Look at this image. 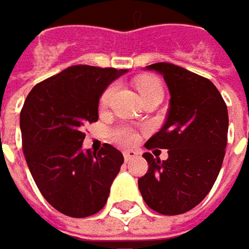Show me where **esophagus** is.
I'll return each instance as SVG.
<instances>
[{
	"instance_id": "1",
	"label": "esophagus",
	"mask_w": 249,
	"mask_h": 249,
	"mask_svg": "<svg viewBox=\"0 0 249 249\" xmlns=\"http://www.w3.org/2000/svg\"><path fill=\"white\" fill-rule=\"evenodd\" d=\"M123 156H124V160L126 161H130V160H133V159L137 157V153L134 150H126L123 151Z\"/></svg>"
}]
</instances>
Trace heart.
I'll return each instance as SVG.
<instances>
[{"label":"heart","instance_id":"1","mask_svg":"<svg viewBox=\"0 0 249 249\" xmlns=\"http://www.w3.org/2000/svg\"><path fill=\"white\" fill-rule=\"evenodd\" d=\"M136 88H137L139 93L142 95V98H146L147 95H150V93L156 92V90H163L161 82L157 79V78H154V76H142V78H139V79L136 80ZM115 92L116 85H110V86H107L105 89V92L100 96V102H99L102 109H105V107L109 106V103H110V100L113 98ZM110 137L115 142L120 143V144H124V146L132 144V143H134V140H136V134H134L133 130L129 129V127H124V126L115 127L110 132Z\"/></svg>","mask_w":249,"mask_h":249}]
</instances>
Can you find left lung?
<instances>
[{
  "instance_id": "obj_1",
  "label": "left lung",
  "mask_w": 249,
  "mask_h": 249,
  "mask_svg": "<svg viewBox=\"0 0 249 249\" xmlns=\"http://www.w3.org/2000/svg\"><path fill=\"white\" fill-rule=\"evenodd\" d=\"M170 90L164 126L147 140V149H167L169 159L143 157L147 173L139 178L146 204L156 213L177 215L193 210L213 188L227 147L228 110L221 93L204 76L169 62L153 63Z\"/></svg>"
}]
</instances>
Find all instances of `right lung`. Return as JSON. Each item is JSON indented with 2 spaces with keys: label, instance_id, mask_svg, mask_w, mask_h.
<instances>
[{
  "label": "right lung",
  "instance_id": "right-lung-1",
  "mask_svg": "<svg viewBox=\"0 0 249 249\" xmlns=\"http://www.w3.org/2000/svg\"><path fill=\"white\" fill-rule=\"evenodd\" d=\"M126 71L73 65L32 88L21 110L22 150L44 198L65 215L83 218L100 211L123 154L105 143L82 151L86 123L98 122L99 98Z\"/></svg>",
  "mask_w": 249,
  "mask_h": 249
}]
</instances>
